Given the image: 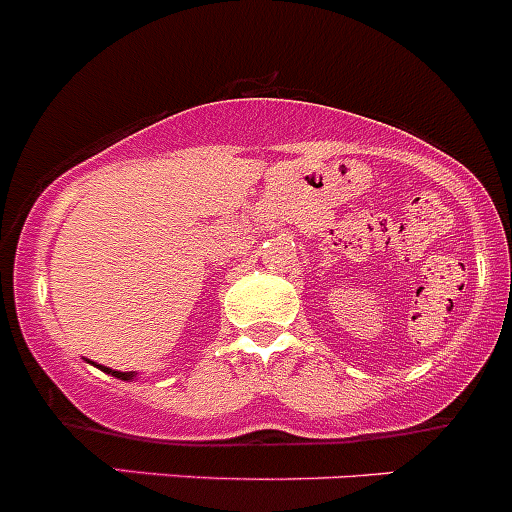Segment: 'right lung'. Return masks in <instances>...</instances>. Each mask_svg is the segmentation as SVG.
<instances>
[{
	"label": "right lung",
	"instance_id": "add662e5",
	"mask_svg": "<svg viewBox=\"0 0 512 512\" xmlns=\"http://www.w3.org/2000/svg\"><path fill=\"white\" fill-rule=\"evenodd\" d=\"M100 369L105 371V374H113V376H118V379H131L133 374H128V371H113V369H105V366H100Z\"/></svg>",
	"mask_w": 512,
	"mask_h": 512
}]
</instances>
